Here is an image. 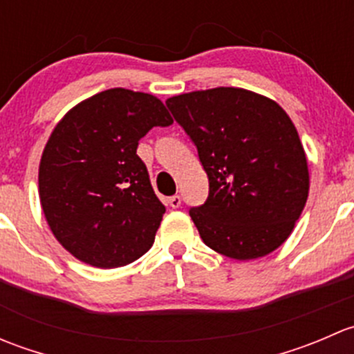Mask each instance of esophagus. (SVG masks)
I'll return each instance as SVG.
<instances>
[{"label": "esophagus", "mask_w": 354, "mask_h": 354, "mask_svg": "<svg viewBox=\"0 0 354 354\" xmlns=\"http://www.w3.org/2000/svg\"><path fill=\"white\" fill-rule=\"evenodd\" d=\"M167 205L173 207V209H178L181 205V197L180 195H173V197L167 198Z\"/></svg>", "instance_id": "esophagus-1"}]
</instances>
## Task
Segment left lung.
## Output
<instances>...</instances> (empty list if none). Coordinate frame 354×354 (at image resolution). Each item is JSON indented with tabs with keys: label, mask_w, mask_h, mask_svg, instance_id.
Wrapping results in <instances>:
<instances>
[{
	"label": "left lung",
	"mask_w": 354,
	"mask_h": 354,
	"mask_svg": "<svg viewBox=\"0 0 354 354\" xmlns=\"http://www.w3.org/2000/svg\"><path fill=\"white\" fill-rule=\"evenodd\" d=\"M166 106L209 178V197L190 209L203 243L236 260L279 248L310 187L305 151L286 111L234 87L174 95Z\"/></svg>",
	"instance_id": "8db88e82"
}]
</instances>
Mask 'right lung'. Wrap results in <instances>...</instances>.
I'll return each instance as SVG.
<instances>
[{
	"instance_id": "1",
	"label": "right lung",
	"mask_w": 354,
	"mask_h": 354,
	"mask_svg": "<svg viewBox=\"0 0 354 354\" xmlns=\"http://www.w3.org/2000/svg\"><path fill=\"white\" fill-rule=\"evenodd\" d=\"M171 123L154 95L118 87L77 104L56 124L39 166V197L71 255L114 269L151 248L166 207L137 147L149 130Z\"/></svg>"
}]
</instances>
